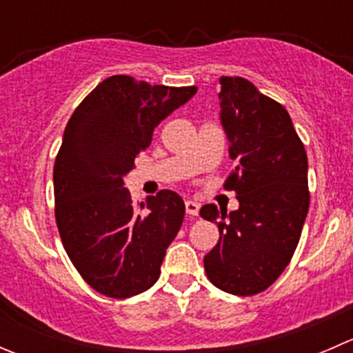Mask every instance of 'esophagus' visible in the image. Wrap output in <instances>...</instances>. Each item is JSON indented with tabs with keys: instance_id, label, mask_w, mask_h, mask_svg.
I'll return each mask as SVG.
<instances>
[{
	"instance_id": "34e87169",
	"label": "esophagus",
	"mask_w": 353,
	"mask_h": 353,
	"mask_svg": "<svg viewBox=\"0 0 353 353\" xmlns=\"http://www.w3.org/2000/svg\"><path fill=\"white\" fill-rule=\"evenodd\" d=\"M186 213L191 216H196L199 213V205L196 201H193V199H188L186 201Z\"/></svg>"
}]
</instances>
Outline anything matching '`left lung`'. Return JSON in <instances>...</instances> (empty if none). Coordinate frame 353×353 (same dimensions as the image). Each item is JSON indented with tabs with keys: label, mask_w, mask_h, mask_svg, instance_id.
<instances>
[{
	"label": "left lung",
	"mask_w": 353,
	"mask_h": 353,
	"mask_svg": "<svg viewBox=\"0 0 353 353\" xmlns=\"http://www.w3.org/2000/svg\"><path fill=\"white\" fill-rule=\"evenodd\" d=\"M220 123L236 169L225 181L239 208L220 213L201 206L205 220L219 219L220 239L205 256L210 282L234 295L266 290L294 256L309 210L307 155L282 104L241 77L220 78ZM230 222H226V219Z\"/></svg>",
	"instance_id": "8db88e82"
}]
</instances>
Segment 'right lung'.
Listing matches in <instances>:
<instances>
[{"mask_svg": "<svg viewBox=\"0 0 353 353\" xmlns=\"http://www.w3.org/2000/svg\"><path fill=\"white\" fill-rule=\"evenodd\" d=\"M196 90L114 74L68 121L54 163L56 223L74 268L108 297L126 299L154 285L183 225L179 194L160 191L143 210V203L133 205L124 177L150 147L160 121Z\"/></svg>", "mask_w": 353, "mask_h": 353, "instance_id": "add662e5", "label": "right lung"}]
</instances>
